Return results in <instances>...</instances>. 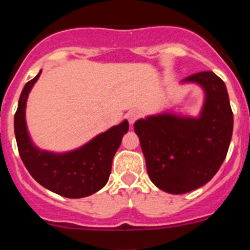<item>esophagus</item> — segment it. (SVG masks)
Returning a JSON list of instances; mask_svg holds the SVG:
<instances>
[{
  "mask_svg": "<svg viewBox=\"0 0 250 250\" xmlns=\"http://www.w3.org/2000/svg\"><path fill=\"white\" fill-rule=\"evenodd\" d=\"M138 118H139V112L135 111V110H131V111H129L126 114V119L130 123V125H132V124L135 123V121L138 120Z\"/></svg>",
  "mask_w": 250,
  "mask_h": 250,
  "instance_id": "esophagus-1",
  "label": "esophagus"
}]
</instances>
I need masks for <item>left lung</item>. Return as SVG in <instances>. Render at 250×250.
I'll return each instance as SVG.
<instances>
[{
	"mask_svg": "<svg viewBox=\"0 0 250 250\" xmlns=\"http://www.w3.org/2000/svg\"><path fill=\"white\" fill-rule=\"evenodd\" d=\"M182 83H196L204 91L198 116L163 111L134 124L149 178L170 194L188 193L211 180L227 156L233 134V111L220 77L203 71Z\"/></svg>",
	"mask_w": 250,
	"mask_h": 250,
	"instance_id": "8db88e82",
	"label": "left lung"
}]
</instances>
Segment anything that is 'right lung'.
<instances>
[{"instance_id":"right-lung-1","label":"right lung","mask_w":250,"mask_h":250,"mask_svg":"<svg viewBox=\"0 0 250 250\" xmlns=\"http://www.w3.org/2000/svg\"><path fill=\"white\" fill-rule=\"evenodd\" d=\"M41 71L21 92L15 114V136L26 169L39 184L65 198H85L103 189L109 180L115 152L129 130L127 120L101 132L83 146L66 152L42 150L34 144L26 124V103Z\"/></svg>"}]
</instances>
